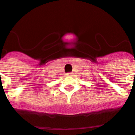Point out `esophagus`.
<instances>
[{"label":"esophagus","mask_w":135,"mask_h":135,"mask_svg":"<svg viewBox=\"0 0 135 135\" xmlns=\"http://www.w3.org/2000/svg\"><path fill=\"white\" fill-rule=\"evenodd\" d=\"M72 74H73V73H67V75H68V76H71V75H72Z\"/></svg>","instance_id":"1"}]
</instances>
